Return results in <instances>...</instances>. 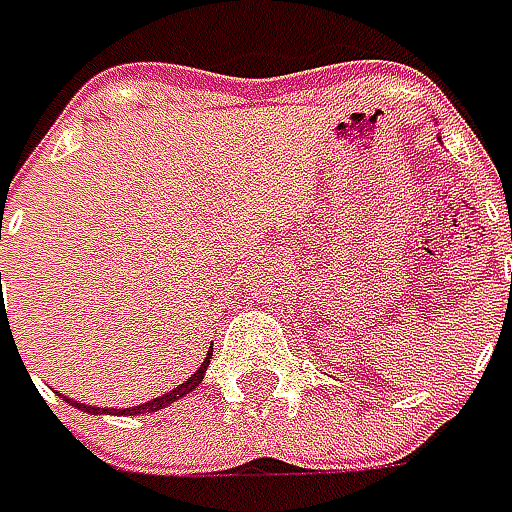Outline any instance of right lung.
Segmentation results:
<instances>
[{
    "instance_id": "right-lung-1",
    "label": "right lung",
    "mask_w": 512,
    "mask_h": 512,
    "mask_svg": "<svg viewBox=\"0 0 512 512\" xmlns=\"http://www.w3.org/2000/svg\"><path fill=\"white\" fill-rule=\"evenodd\" d=\"M2 277V274H0ZM210 357H213V352H207L205 363L196 368L194 374L188 377V380L182 382V385H177V388H171L169 393H163V396H157V399H152V402H144V405H135V407H124V410H110V413H116V416H138V413H157V410H163V407H169L171 402H177V399H182V396H188V393L194 391L199 382L205 380V371L207 366H210ZM69 405L80 407V410H85V413H91V416H102V413H107L105 407H94V405H80V402H74V399H69V396H63Z\"/></svg>"
}]
</instances>
